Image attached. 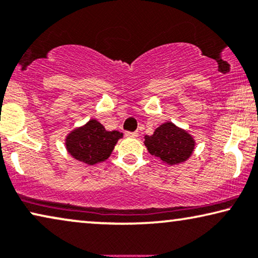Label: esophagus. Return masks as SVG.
<instances>
[{
  "mask_svg": "<svg viewBox=\"0 0 258 258\" xmlns=\"http://www.w3.org/2000/svg\"><path fill=\"white\" fill-rule=\"evenodd\" d=\"M125 136L127 137V138H136V137H138V133L137 132H130V131H126Z\"/></svg>",
  "mask_w": 258,
  "mask_h": 258,
  "instance_id": "34e87169",
  "label": "esophagus"
}]
</instances>
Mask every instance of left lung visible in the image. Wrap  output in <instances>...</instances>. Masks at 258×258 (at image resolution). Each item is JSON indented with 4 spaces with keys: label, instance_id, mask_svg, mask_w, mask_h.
<instances>
[{
    "label": "left lung",
    "instance_id": "8db88e82",
    "mask_svg": "<svg viewBox=\"0 0 258 258\" xmlns=\"http://www.w3.org/2000/svg\"><path fill=\"white\" fill-rule=\"evenodd\" d=\"M145 146L155 158L168 165L186 161L194 151V139L184 130L176 127L173 122H166L154 131V134L145 137Z\"/></svg>",
    "mask_w": 258,
    "mask_h": 258
}]
</instances>
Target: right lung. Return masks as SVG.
Instances as JSON below:
<instances>
[{
    "label": "right lung",
    "mask_w": 258,
    "mask_h": 258,
    "mask_svg": "<svg viewBox=\"0 0 258 258\" xmlns=\"http://www.w3.org/2000/svg\"><path fill=\"white\" fill-rule=\"evenodd\" d=\"M122 133L108 131L96 119L90 120L83 127L76 128L67 137V148L72 157L88 165L106 160Z\"/></svg>",
    "instance_id": "right-lung-1"
}]
</instances>
